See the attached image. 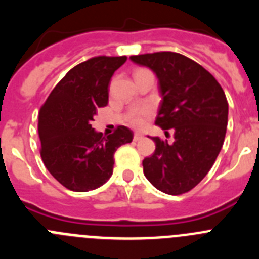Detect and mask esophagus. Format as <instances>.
Returning a JSON list of instances; mask_svg holds the SVG:
<instances>
[{
	"label": "esophagus",
	"instance_id": "34e87169",
	"mask_svg": "<svg viewBox=\"0 0 259 259\" xmlns=\"http://www.w3.org/2000/svg\"><path fill=\"white\" fill-rule=\"evenodd\" d=\"M143 135H141V134H135L134 135V141H140L141 140V139H143Z\"/></svg>",
	"mask_w": 259,
	"mask_h": 259
}]
</instances>
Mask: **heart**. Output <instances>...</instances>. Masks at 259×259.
Instances as JSON below:
<instances>
[{"instance_id": "b5f03b06", "label": "heart", "mask_w": 259, "mask_h": 259, "mask_svg": "<svg viewBox=\"0 0 259 259\" xmlns=\"http://www.w3.org/2000/svg\"><path fill=\"white\" fill-rule=\"evenodd\" d=\"M149 114H150L149 107H143V109L137 110L136 113L131 116L130 123H131V125H134V127L140 128L141 125L144 124V122H145V118L149 115Z\"/></svg>"}]
</instances>
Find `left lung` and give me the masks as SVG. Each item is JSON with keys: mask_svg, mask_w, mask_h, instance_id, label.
<instances>
[{"mask_svg": "<svg viewBox=\"0 0 259 259\" xmlns=\"http://www.w3.org/2000/svg\"><path fill=\"white\" fill-rule=\"evenodd\" d=\"M155 74L162 101L155 124L174 130L168 144L152 137L155 150L143 161L144 175L167 194H183L206 176L221 152L228 102L215 77L197 62L174 52L130 57Z\"/></svg>", "mask_w": 259, "mask_h": 259, "instance_id": "1", "label": "left lung"}]
</instances>
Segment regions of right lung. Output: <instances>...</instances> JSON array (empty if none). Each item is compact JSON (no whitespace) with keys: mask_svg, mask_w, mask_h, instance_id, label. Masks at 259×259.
<instances>
[{"mask_svg":"<svg viewBox=\"0 0 259 259\" xmlns=\"http://www.w3.org/2000/svg\"><path fill=\"white\" fill-rule=\"evenodd\" d=\"M125 61V56H101L79 63L41 106V158L53 178L67 189L88 192L104 185L113 175L114 153L134 139L124 125L104 136L91 124L98 107L107 105L110 79Z\"/></svg>","mask_w":259,"mask_h":259,"instance_id":"add662e5","label":"right lung"}]
</instances>
